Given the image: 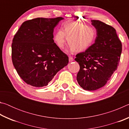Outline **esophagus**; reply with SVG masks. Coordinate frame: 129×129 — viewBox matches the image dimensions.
Here are the masks:
<instances>
[{
  "label": "esophagus",
  "mask_w": 129,
  "mask_h": 129,
  "mask_svg": "<svg viewBox=\"0 0 129 129\" xmlns=\"http://www.w3.org/2000/svg\"><path fill=\"white\" fill-rule=\"evenodd\" d=\"M73 60H74V58L72 57H71V56H69V62L73 61Z\"/></svg>",
  "instance_id": "1"
}]
</instances>
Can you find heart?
I'll return each mask as SVG.
<instances>
[{
  "mask_svg": "<svg viewBox=\"0 0 129 129\" xmlns=\"http://www.w3.org/2000/svg\"><path fill=\"white\" fill-rule=\"evenodd\" d=\"M96 36L97 30L93 26L68 20L62 24L61 29L56 30L53 40L60 48H63L67 39L69 51L80 52L90 47L94 42Z\"/></svg>",
  "mask_w": 129,
  "mask_h": 129,
  "instance_id": "b5f03b06",
  "label": "heart"
}]
</instances>
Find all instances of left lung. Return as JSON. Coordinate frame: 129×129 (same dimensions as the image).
Returning <instances> with one entry per match:
<instances>
[{"label":"left lung","instance_id":"obj_1","mask_svg":"<svg viewBox=\"0 0 129 129\" xmlns=\"http://www.w3.org/2000/svg\"><path fill=\"white\" fill-rule=\"evenodd\" d=\"M91 22L97 30L95 42L75 58L80 67L77 82L89 91L102 88L110 79L118 66L122 52V43L114 28L100 20Z\"/></svg>","mask_w":129,"mask_h":129}]
</instances>
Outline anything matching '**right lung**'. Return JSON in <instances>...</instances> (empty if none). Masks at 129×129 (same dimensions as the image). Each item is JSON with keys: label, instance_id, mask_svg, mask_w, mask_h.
Instances as JSON below:
<instances>
[{"label": "right lung", "instance_id": "add662e5", "mask_svg": "<svg viewBox=\"0 0 129 129\" xmlns=\"http://www.w3.org/2000/svg\"><path fill=\"white\" fill-rule=\"evenodd\" d=\"M61 17H38L24 22L12 43V60L24 81L43 87L68 64L69 58L54 43V28Z\"/></svg>", "mask_w": 129, "mask_h": 129}]
</instances>
